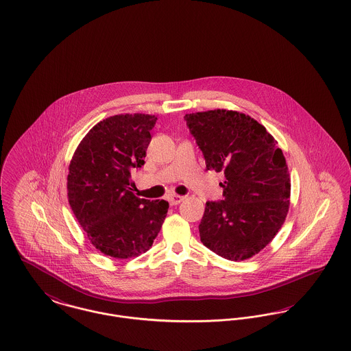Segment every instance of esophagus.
<instances>
[{
    "mask_svg": "<svg viewBox=\"0 0 351 351\" xmlns=\"http://www.w3.org/2000/svg\"><path fill=\"white\" fill-rule=\"evenodd\" d=\"M184 200V196H180V195H172L171 197H169V204L171 206H178L179 203H182Z\"/></svg>",
    "mask_w": 351,
    "mask_h": 351,
    "instance_id": "obj_1",
    "label": "esophagus"
}]
</instances>
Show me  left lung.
Returning a JSON list of instances; mask_svg holds the SVG:
<instances>
[{
    "label": "left lung",
    "mask_w": 351,
    "mask_h": 351,
    "mask_svg": "<svg viewBox=\"0 0 351 351\" xmlns=\"http://www.w3.org/2000/svg\"><path fill=\"white\" fill-rule=\"evenodd\" d=\"M207 169L223 171L224 200L207 202L200 241L228 261H245L275 238L290 207V173L278 141L255 119L214 109L184 116Z\"/></svg>",
    "instance_id": "obj_1"
}]
</instances>
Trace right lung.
Returning <instances> with one entry per match:
<instances>
[{
	"mask_svg": "<svg viewBox=\"0 0 351 351\" xmlns=\"http://www.w3.org/2000/svg\"><path fill=\"white\" fill-rule=\"evenodd\" d=\"M156 120L144 113L110 116L84 136L69 164L71 208L93 247L116 259L148 251L168 213V202L140 199L130 187Z\"/></svg>",
	"mask_w": 351,
	"mask_h": 351,
	"instance_id": "obj_1",
	"label": "right lung"
}]
</instances>
